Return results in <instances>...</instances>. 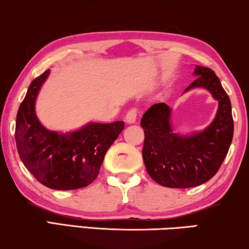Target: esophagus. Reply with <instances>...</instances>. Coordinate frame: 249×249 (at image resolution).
Segmentation results:
<instances>
[{"label":"esophagus","mask_w":249,"mask_h":249,"mask_svg":"<svg viewBox=\"0 0 249 249\" xmlns=\"http://www.w3.org/2000/svg\"><path fill=\"white\" fill-rule=\"evenodd\" d=\"M137 116H138V111L136 108H132L130 109L127 115H125V121H127V124H136L137 121Z\"/></svg>","instance_id":"esophagus-1"}]
</instances>
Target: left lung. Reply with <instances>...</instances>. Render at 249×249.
<instances>
[{"label":"left lung","instance_id":"8db88e82","mask_svg":"<svg viewBox=\"0 0 249 249\" xmlns=\"http://www.w3.org/2000/svg\"><path fill=\"white\" fill-rule=\"evenodd\" d=\"M193 76L196 78L184 92L205 89L218 103L216 115L206 128L191 133L175 132L172 108L164 103L151 106L141 119L145 169L154 181L165 187L187 189L211 180L221 168L233 140L231 105L221 81L212 69L197 65Z\"/></svg>","mask_w":249,"mask_h":249}]
</instances>
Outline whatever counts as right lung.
Instances as JSON below:
<instances>
[{"label": "right lung", "instance_id": "add662e5", "mask_svg": "<svg viewBox=\"0 0 249 249\" xmlns=\"http://www.w3.org/2000/svg\"><path fill=\"white\" fill-rule=\"evenodd\" d=\"M50 74L51 69H47L32 81L19 106L16 148L23 164L43 185L60 191L81 189L95 181L124 122H88L67 132L44 127L36 115V99Z\"/></svg>", "mask_w": 249, "mask_h": 249}]
</instances>
